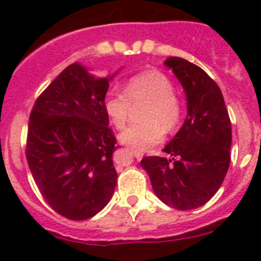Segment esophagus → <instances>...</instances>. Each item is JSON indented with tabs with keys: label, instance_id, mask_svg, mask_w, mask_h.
<instances>
[{
	"label": "esophagus",
	"instance_id": "esophagus-1",
	"mask_svg": "<svg viewBox=\"0 0 261 261\" xmlns=\"http://www.w3.org/2000/svg\"><path fill=\"white\" fill-rule=\"evenodd\" d=\"M132 153H133V155L136 156V158L137 159H141L142 156H144V154L142 153H140V151H136V150H132Z\"/></svg>",
	"mask_w": 261,
	"mask_h": 261
}]
</instances>
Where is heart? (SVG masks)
<instances>
[{
    "label": "heart",
    "mask_w": 261,
    "mask_h": 261,
    "mask_svg": "<svg viewBox=\"0 0 261 261\" xmlns=\"http://www.w3.org/2000/svg\"><path fill=\"white\" fill-rule=\"evenodd\" d=\"M171 80L158 70H149L128 81L125 93L111 90L105 98V110L116 128H123L128 121L132 103L149 102L145 108L146 123L132 124L119 135L121 144L132 150L145 151L163 140L166 130L177 126L181 117V106L174 95Z\"/></svg>",
    "instance_id": "b5f03b06"
}]
</instances>
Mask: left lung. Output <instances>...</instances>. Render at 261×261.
<instances>
[{"instance_id": "left-lung-1", "label": "left lung", "mask_w": 261, "mask_h": 261, "mask_svg": "<svg viewBox=\"0 0 261 261\" xmlns=\"http://www.w3.org/2000/svg\"><path fill=\"white\" fill-rule=\"evenodd\" d=\"M165 65L183 86L187 116L163 149L170 158L145 156L141 167L161 201L190 211L206 204L227 174L231 123L221 89L200 66L181 57H168Z\"/></svg>"}]
</instances>
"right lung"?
I'll list each match as a JSON object with an SVG mask.
<instances>
[{"instance_id": "obj_1", "label": "right lung", "mask_w": 261, "mask_h": 261, "mask_svg": "<svg viewBox=\"0 0 261 261\" xmlns=\"http://www.w3.org/2000/svg\"><path fill=\"white\" fill-rule=\"evenodd\" d=\"M116 74L95 77L74 62L44 90L30 115V171L48 205L69 220L91 218L114 195L117 146L105 98Z\"/></svg>"}]
</instances>
